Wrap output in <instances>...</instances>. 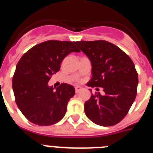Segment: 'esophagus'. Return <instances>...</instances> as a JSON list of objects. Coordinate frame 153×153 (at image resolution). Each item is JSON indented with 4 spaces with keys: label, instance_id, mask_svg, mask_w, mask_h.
Listing matches in <instances>:
<instances>
[{
    "label": "esophagus",
    "instance_id": "1",
    "mask_svg": "<svg viewBox=\"0 0 153 153\" xmlns=\"http://www.w3.org/2000/svg\"><path fill=\"white\" fill-rule=\"evenodd\" d=\"M82 90H83V88H82L81 86H76V87H75V90H76V93H79V92H80Z\"/></svg>",
    "mask_w": 153,
    "mask_h": 153
}]
</instances>
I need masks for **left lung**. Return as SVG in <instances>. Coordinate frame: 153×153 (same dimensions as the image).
<instances>
[{"instance_id":"1","label":"left lung","mask_w":153,"mask_h":153,"mask_svg":"<svg viewBox=\"0 0 153 153\" xmlns=\"http://www.w3.org/2000/svg\"><path fill=\"white\" fill-rule=\"evenodd\" d=\"M88 56L92 77L87 85L102 87L104 94H92L84 104L86 117L102 126L120 123L136 97L138 74L135 65L120 47L106 40L75 42Z\"/></svg>"}]
</instances>
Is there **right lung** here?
Listing matches in <instances>:
<instances>
[{"label": "right lung", "mask_w": 153, "mask_h": 153, "mask_svg": "<svg viewBox=\"0 0 153 153\" xmlns=\"http://www.w3.org/2000/svg\"><path fill=\"white\" fill-rule=\"evenodd\" d=\"M71 52H79L75 42L47 40L30 48L17 63L12 86L16 103L30 122L51 126L66 114L75 89L67 83L55 89L48 82Z\"/></svg>", "instance_id": "add662e5"}]
</instances>
